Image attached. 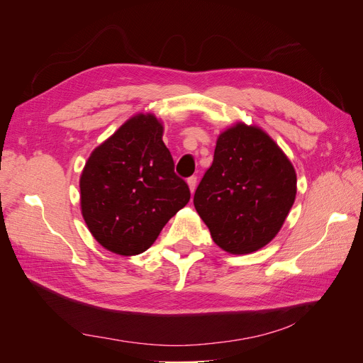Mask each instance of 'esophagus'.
<instances>
[{"mask_svg":"<svg viewBox=\"0 0 363 363\" xmlns=\"http://www.w3.org/2000/svg\"><path fill=\"white\" fill-rule=\"evenodd\" d=\"M188 186H189L191 192L194 194V192H195V186H196V177H189V179H188Z\"/></svg>","mask_w":363,"mask_h":363,"instance_id":"1","label":"esophagus"}]
</instances>
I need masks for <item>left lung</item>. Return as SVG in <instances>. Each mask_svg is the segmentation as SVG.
Segmentation results:
<instances>
[{
    "instance_id": "left-lung-1",
    "label": "left lung",
    "mask_w": 363,
    "mask_h": 363,
    "mask_svg": "<svg viewBox=\"0 0 363 363\" xmlns=\"http://www.w3.org/2000/svg\"><path fill=\"white\" fill-rule=\"evenodd\" d=\"M295 195L296 174L283 150L260 127L236 123L219 133L194 206L219 248L248 255L277 236Z\"/></svg>"
}]
</instances>
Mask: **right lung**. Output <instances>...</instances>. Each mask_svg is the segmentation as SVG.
Masks as SVG:
<instances>
[{
    "label": "right lung",
    "mask_w": 363,
    "mask_h": 363,
    "mask_svg": "<svg viewBox=\"0 0 363 363\" xmlns=\"http://www.w3.org/2000/svg\"><path fill=\"white\" fill-rule=\"evenodd\" d=\"M163 124L136 113L98 145L80 175V206L95 240L119 256L147 251L191 192L174 172Z\"/></svg>",
    "instance_id": "add662e5"
}]
</instances>
